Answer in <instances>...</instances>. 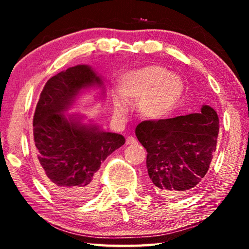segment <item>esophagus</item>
Segmentation results:
<instances>
[{
    "label": "esophagus",
    "mask_w": 249,
    "mask_h": 249,
    "mask_svg": "<svg viewBox=\"0 0 249 249\" xmlns=\"http://www.w3.org/2000/svg\"><path fill=\"white\" fill-rule=\"evenodd\" d=\"M137 141L135 140L133 136H128L126 138V145H133V144H136Z\"/></svg>",
    "instance_id": "34e87169"
}]
</instances>
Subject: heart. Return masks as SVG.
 <instances>
[{"mask_svg":"<svg viewBox=\"0 0 249 249\" xmlns=\"http://www.w3.org/2000/svg\"><path fill=\"white\" fill-rule=\"evenodd\" d=\"M114 112L124 117L127 112L126 101H138V111L148 120H161L175 108L182 95L183 83L179 75L169 73L158 66L128 71L121 75Z\"/></svg>","mask_w":249,"mask_h":249,"instance_id":"obj_1","label":"heart"}]
</instances>
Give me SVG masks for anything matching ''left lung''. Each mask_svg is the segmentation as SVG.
<instances>
[{
  "instance_id": "8db88e82",
  "label": "left lung",
  "mask_w": 249,
  "mask_h": 249,
  "mask_svg": "<svg viewBox=\"0 0 249 249\" xmlns=\"http://www.w3.org/2000/svg\"><path fill=\"white\" fill-rule=\"evenodd\" d=\"M218 128L217 113L209 105H202L200 113L137 125L135 134L146 148L147 170L158 195H183L200 183L212 161Z\"/></svg>"
}]
</instances>
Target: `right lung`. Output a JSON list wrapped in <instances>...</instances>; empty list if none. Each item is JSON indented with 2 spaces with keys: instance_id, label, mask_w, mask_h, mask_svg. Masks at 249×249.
<instances>
[{
  "instance_id": "obj_1",
  "label": "right lung",
  "mask_w": 249,
  "mask_h": 249,
  "mask_svg": "<svg viewBox=\"0 0 249 249\" xmlns=\"http://www.w3.org/2000/svg\"><path fill=\"white\" fill-rule=\"evenodd\" d=\"M92 88L104 93V81L88 65L70 67L45 84L33 120L38 172L50 191L67 203L93 196L96 171L107 156L125 144L123 135L83 123L79 113L65 114Z\"/></svg>"
}]
</instances>
